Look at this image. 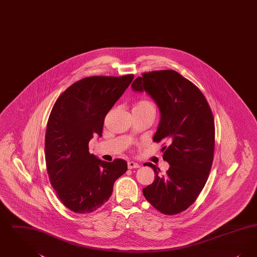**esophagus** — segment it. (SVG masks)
I'll return each mask as SVG.
<instances>
[{
	"instance_id": "1",
	"label": "esophagus",
	"mask_w": 257,
	"mask_h": 257,
	"mask_svg": "<svg viewBox=\"0 0 257 257\" xmlns=\"http://www.w3.org/2000/svg\"><path fill=\"white\" fill-rule=\"evenodd\" d=\"M128 168L131 170V169H138V168H140V165L138 164V163H136V162H133V161H130V162H128Z\"/></svg>"
}]
</instances>
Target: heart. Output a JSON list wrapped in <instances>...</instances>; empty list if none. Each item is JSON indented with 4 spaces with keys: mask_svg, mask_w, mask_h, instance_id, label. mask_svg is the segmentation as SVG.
Masks as SVG:
<instances>
[{
    "mask_svg": "<svg viewBox=\"0 0 257 257\" xmlns=\"http://www.w3.org/2000/svg\"><path fill=\"white\" fill-rule=\"evenodd\" d=\"M134 108H139V109H154V106L150 102L147 101V100H142V101H139L135 105Z\"/></svg>",
    "mask_w": 257,
    "mask_h": 257,
    "instance_id": "heart-1",
    "label": "heart"
}]
</instances>
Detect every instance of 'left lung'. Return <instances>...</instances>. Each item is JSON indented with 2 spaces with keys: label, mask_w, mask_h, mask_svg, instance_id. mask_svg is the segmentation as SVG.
<instances>
[{
  "label": "left lung",
  "mask_w": 257,
  "mask_h": 257,
  "mask_svg": "<svg viewBox=\"0 0 257 257\" xmlns=\"http://www.w3.org/2000/svg\"><path fill=\"white\" fill-rule=\"evenodd\" d=\"M132 89L147 92L160 110L153 141H168L162 148L170 164L166 174L151 163L155 180L143 189L147 201L165 215L190 207L207 181L215 147V123L202 92L174 70H160L138 77Z\"/></svg>",
  "instance_id": "1"
}]
</instances>
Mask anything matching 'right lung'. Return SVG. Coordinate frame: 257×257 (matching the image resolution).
<instances>
[{
  "mask_svg": "<svg viewBox=\"0 0 257 257\" xmlns=\"http://www.w3.org/2000/svg\"><path fill=\"white\" fill-rule=\"evenodd\" d=\"M134 75L93 76L69 86L56 101L45 136L50 181L65 207L86 214L101 207L113 183L127 171L122 159L105 162L88 151L101 138L106 114L132 83Z\"/></svg>",
  "mask_w": 257,
  "mask_h": 257,
  "instance_id": "right-lung-1",
  "label": "right lung"
}]
</instances>
